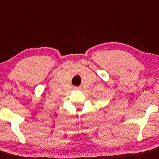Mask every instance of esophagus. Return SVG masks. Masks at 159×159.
Wrapping results in <instances>:
<instances>
[{
    "label": "esophagus",
    "mask_w": 159,
    "mask_h": 159,
    "mask_svg": "<svg viewBox=\"0 0 159 159\" xmlns=\"http://www.w3.org/2000/svg\"><path fill=\"white\" fill-rule=\"evenodd\" d=\"M74 89H75V90H76V91H79V90H81V87H75Z\"/></svg>",
    "instance_id": "1"
}]
</instances>
